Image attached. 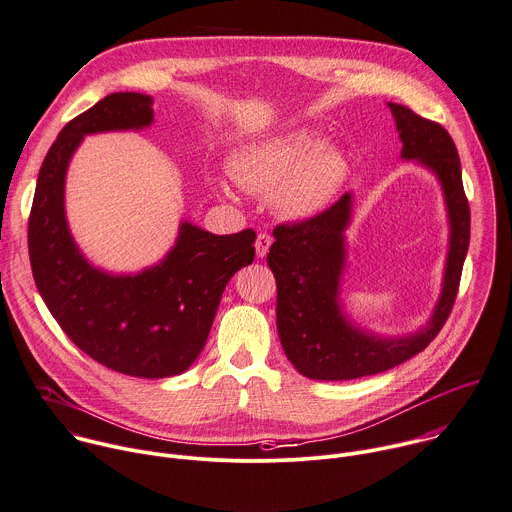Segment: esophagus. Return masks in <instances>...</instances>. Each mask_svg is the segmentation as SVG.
Returning a JSON list of instances; mask_svg holds the SVG:
<instances>
[{"instance_id":"1","label":"esophagus","mask_w":512,"mask_h":512,"mask_svg":"<svg viewBox=\"0 0 512 512\" xmlns=\"http://www.w3.org/2000/svg\"><path fill=\"white\" fill-rule=\"evenodd\" d=\"M271 243H273V239H271V235H267V233H259L257 235V241H255V251H257V257H265L267 253H269V247H271Z\"/></svg>"}]
</instances>
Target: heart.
I'll use <instances>...</instances> for the list:
<instances>
[{
  "mask_svg": "<svg viewBox=\"0 0 512 512\" xmlns=\"http://www.w3.org/2000/svg\"><path fill=\"white\" fill-rule=\"evenodd\" d=\"M344 160L333 146L305 128H289L239 148L231 158L235 181L255 193L273 195L275 205L291 217H305L323 207L342 179ZM221 193L229 185L217 183Z\"/></svg>",
  "mask_w": 512,
  "mask_h": 512,
  "instance_id": "obj_1",
  "label": "heart"
}]
</instances>
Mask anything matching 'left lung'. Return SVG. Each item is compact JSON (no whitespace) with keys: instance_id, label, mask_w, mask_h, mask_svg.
Wrapping results in <instances>:
<instances>
[{"instance_id":"obj_1","label":"left lung","mask_w":512,"mask_h":512,"mask_svg":"<svg viewBox=\"0 0 512 512\" xmlns=\"http://www.w3.org/2000/svg\"><path fill=\"white\" fill-rule=\"evenodd\" d=\"M402 140V158L438 177L450 221L442 293L428 323L404 337H378L356 327L339 303L346 269L344 231L352 219L346 193L323 213L273 229L267 263L277 281V331L295 370L311 380H354L386 372L420 354L446 323L470 243V207L462 187L456 144L448 130L408 106L388 102Z\"/></svg>"}]
</instances>
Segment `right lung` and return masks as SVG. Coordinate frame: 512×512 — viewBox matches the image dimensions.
<instances>
[{
  "label": "right lung",
  "instance_id": "right-lung-1",
  "mask_svg": "<svg viewBox=\"0 0 512 512\" xmlns=\"http://www.w3.org/2000/svg\"><path fill=\"white\" fill-rule=\"evenodd\" d=\"M150 122V96L116 92L62 128L38 175L28 249L38 291L72 342L114 372L152 380L183 374L199 358L229 279L253 263L257 235H213L185 221L168 255L136 275L84 259L64 213L70 158L86 134Z\"/></svg>",
  "mask_w": 512,
  "mask_h": 512
}]
</instances>
